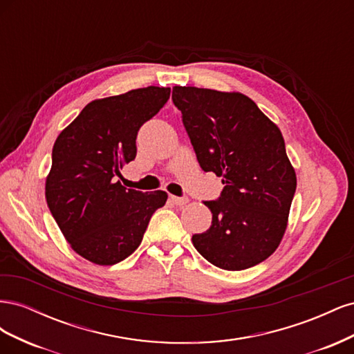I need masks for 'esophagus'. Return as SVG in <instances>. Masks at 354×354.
<instances>
[{"instance_id":"esophagus-1","label":"esophagus","mask_w":354,"mask_h":354,"mask_svg":"<svg viewBox=\"0 0 354 354\" xmlns=\"http://www.w3.org/2000/svg\"><path fill=\"white\" fill-rule=\"evenodd\" d=\"M169 199L173 201V203H176V205H185V203H187V198L186 196H174V195H169Z\"/></svg>"}]
</instances>
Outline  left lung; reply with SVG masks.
Listing matches in <instances>:
<instances>
[{"instance_id": "1", "label": "left lung", "mask_w": 354, "mask_h": 354, "mask_svg": "<svg viewBox=\"0 0 354 354\" xmlns=\"http://www.w3.org/2000/svg\"><path fill=\"white\" fill-rule=\"evenodd\" d=\"M173 102L203 171L223 177L211 227L192 236L198 252L224 270L264 261L279 246L297 189L279 128L250 97L174 87Z\"/></svg>"}]
</instances>
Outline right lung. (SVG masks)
<instances>
[{
    "label": "right lung",
    "instance_id": "1",
    "mask_svg": "<svg viewBox=\"0 0 354 354\" xmlns=\"http://www.w3.org/2000/svg\"><path fill=\"white\" fill-rule=\"evenodd\" d=\"M171 88L146 87L93 100L53 146L47 205L72 250L94 264L112 266L140 245L164 190L124 187L120 169L136 158L140 127L169 99Z\"/></svg>",
    "mask_w": 354,
    "mask_h": 354
}]
</instances>
